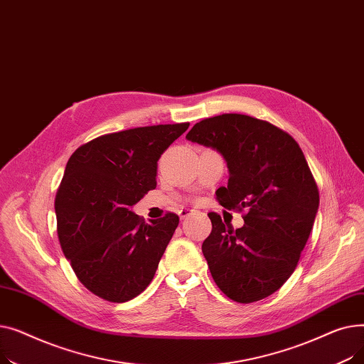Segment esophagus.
<instances>
[{"instance_id": "esophagus-1", "label": "esophagus", "mask_w": 364, "mask_h": 364, "mask_svg": "<svg viewBox=\"0 0 364 364\" xmlns=\"http://www.w3.org/2000/svg\"><path fill=\"white\" fill-rule=\"evenodd\" d=\"M193 214V209H188V208H181L180 211H178V215H180V218H187V217H190Z\"/></svg>"}]
</instances>
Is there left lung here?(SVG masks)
Instances as JSON below:
<instances>
[{"label":"left lung","mask_w":364,"mask_h":364,"mask_svg":"<svg viewBox=\"0 0 364 364\" xmlns=\"http://www.w3.org/2000/svg\"><path fill=\"white\" fill-rule=\"evenodd\" d=\"M187 140L213 147L227 162L221 206L245 211L243 227L209 213L213 232L202 252L223 294L250 304L270 296L295 272L318 209V188L298 143L273 124L247 114L206 118Z\"/></svg>","instance_id":"left-lung-1"}]
</instances>
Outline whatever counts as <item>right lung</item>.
I'll return each instance as SVG.
<instances>
[{
	"label": "right lung",
	"instance_id": "right-lung-1",
	"mask_svg": "<svg viewBox=\"0 0 364 364\" xmlns=\"http://www.w3.org/2000/svg\"><path fill=\"white\" fill-rule=\"evenodd\" d=\"M188 122L105 134L76 149L54 209L62 251L78 280L106 301L140 295L178 225L166 213L147 224L131 211L156 187L158 161Z\"/></svg>",
	"mask_w": 364,
	"mask_h": 364
}]
</instances>
